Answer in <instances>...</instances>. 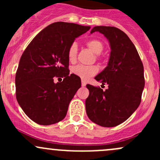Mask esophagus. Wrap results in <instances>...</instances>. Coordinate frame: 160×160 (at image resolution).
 I'll return each instance as SVG.
<instances>
[{"instance_id": "esophagus-1", "label": "esophagus", "mask_w": 160, "mask_h": 160, "mask_svg": "<svg viewBox=\"0 0 160 160\" xmlns=\"http://www.w3.org/2000/svg\"><path fill=\"white\" fill-rule=\"evenodd\" d=\"M86 84H87L86 82H85L84 80H82V81H81V85H82V87H85V86H86Z\"/></svg>"}]
</instances>
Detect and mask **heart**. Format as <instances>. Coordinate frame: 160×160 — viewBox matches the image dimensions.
I'll return each instance as SVG.
<instances>
[{"instance_id": "obj_1", "label": "heart", "mask_w": 160, "mask_h": 160, "mask_svg": "<svg viewBox=\"0 0 160 160\" xmlns=\"http://www.w3.org/2000/svg\"><path fill=\"white\" fill-rule=\"evenodd\" d=\"M87 46L90 50L96 54L99 55L104 50V44L98 39H91L87 42ZM77 51L78 47L76 43H72L69 47L68 52V59L70 62H74L77 59ZM98 68L96 66H84V65H77L72 67V72L74 75L77 76L83 80H88L90 77L94 76L98 72Z\"/></svg>"}]
</instances>
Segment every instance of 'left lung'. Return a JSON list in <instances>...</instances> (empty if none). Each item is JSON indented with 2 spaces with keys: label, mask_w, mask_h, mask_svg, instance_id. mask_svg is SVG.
Instances as JSON below:
<instances>
[{
  "label": "left lung",
  "mask_w": 160,
  "mask_h": 160,
  "mask_svg": "<svg viewBox=\"0 0 160 160\" xmlns=\"http://www.w3.org/2000/svg\"><path fill=\"white\" fill-rule=\"evenodd\" d=\"M108 40L111 54L106 68L95 80L108 88L88 84L89 96L85 105L88 118L102 127H114L126 121L141 103L145 87L144 68L136 48L128 35L111 26H95Z\"/></svg>",
  "instance_id": "8db88e82"
}]
</instances>
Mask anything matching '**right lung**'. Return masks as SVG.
Here are the masks:
<instances>
[{
  "mask_svg": "<svg viewBox=\"0 0 160 160\" xmlns=\"http://www.w3.org/2000/svg\"><path fill=\"white\" fill-rule=\"evenodd\" d=\"M90 26L58 22L32 39L22 55L15 76L16 98L27 116L38 125L62 121L81 87L80 77L70 74L67 52L76 38ZM62 77L54 83L53 77Z\"/></svg>",
  "mask_w": 160,
  "mask_h": 160,
  "instance_id": "obj_1",
  "label": "right lung"
}]
</instances>
